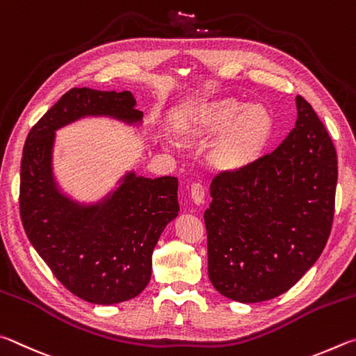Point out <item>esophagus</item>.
Listing matches in <instances>:
<instances>
[{
	"label": "esophagus",
	"instance_id": "34e87169",
	"mask_svg": "<svg viewBox=\"0 0 356 356\" xmlns=\"http://www.w3.org/2000/svg\"><path fill=\"white\" fill-rule=\"evenodd\" d=\"M204 195H207V191H204V186L202 183H194L191 186V197L195 204L204 203Z\"/></svg>",
	"mask_w": 356,
	"mask_h": 356
}]
</instances>
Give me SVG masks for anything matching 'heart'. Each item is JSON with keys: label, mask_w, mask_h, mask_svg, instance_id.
<instances>
[{"label": "heart", "mask_w": 356, "mask_h": 356, "mask_svg": "<svg viewBox=\"0 0 356 356\" xmlns=\"http://www.w3.org/2000/svg\"><path fill=\"white\" fill-rule=\"evenodd\" d=\"M177 128L189 140L203 142L219 136L211 159L222 170L236 172L263 154L275 122L263 104L217 98L188 106L179 115Z\"/></svg>", "instance_id": "obj_1"}]
</instances>
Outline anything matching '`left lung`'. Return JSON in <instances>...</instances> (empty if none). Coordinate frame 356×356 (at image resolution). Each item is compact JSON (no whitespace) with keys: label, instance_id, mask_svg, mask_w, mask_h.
<instances>
[{"label":"left lung","instance_id":"left-lung-1","mask_svg":"<svg viewBox=\"0 0 356 356\" xmlns=\"http://www.w3.org/2000/svg\"><path fill=\"white\" fill-rule=\"evenodd\" d=\"M338 158L328 131L307 99L273 149L211 183L204 211L208 275L222 296L242 303L291 289L325 247L334 216Z\"/></svg>","mask_w":356,"mask_h":356}]
</instances>
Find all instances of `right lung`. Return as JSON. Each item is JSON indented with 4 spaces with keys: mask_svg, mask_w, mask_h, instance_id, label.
I'll return each instance as SVG.
<instances>
[{
    "mask_svg": "<svg viewBox=\"0 0 356 356\" xmlns=\"http://www.w3.org/2000/svg\"><path fill=\"white\" fill-rule=\"evenodd\" d=\"M128 90L70 89L31 128L20 167V217L31 244L65 288L86 302L134 298L152 278V254L178 216V179L128 173L108 200L78 207L51 177L54 131L83 115L137 122L142 112Z\"/></svg>",
    "mask_w": 356,
    "mask_h": 356,
    "instance_id": "add662e5",
    "label": "right lung"
}]
</instances>
